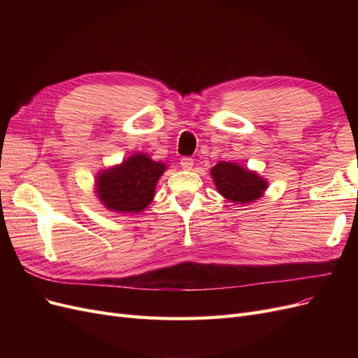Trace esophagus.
<instances>
[{
    "instance_id": "1",
    "label": "esophagus",
    "mask_w": 358,
    "mask_h": 358,
    "mask_svg": "<svg viewBox=\"0 0 358 358\" xmlns=\"http://www.w3.org/2000/svg\"><path fill=\"white\" fill-rule=\"evenodd\" d=\"M192 166H194V159L191 157H183L180 159V167L183 170H189V169H192Z\"/></svg>"
}]
</instances>
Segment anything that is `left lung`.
Instances as JSON below:
<instances>
[{"label": "left lung", "mask_w": 358, "mask_h": 358, "mask_svg": "<svg viewBox=\"0 0 358 358\" xmlns=\"http://www.w3.org/2000/svg\"><path fill=\"white\" fill-rule=\"evenodd\" d=\"M212 178L216 189L225 199L234 203H252L263 196L267 188V182L259 178L257 173L249 171L236 162H220L212 169Z\"/></svg>", "instance_id": "left-lung-1"}]
</instances>
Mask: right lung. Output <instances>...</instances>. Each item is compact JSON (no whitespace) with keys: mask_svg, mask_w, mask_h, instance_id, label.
<instances>
[{"mask_svg":"<svg viewBox=\"0 0 358 358\" xmlns=\"http://www.w3.org/2000/svg\"><path fill=\"white\" fill-rule=\"evenodd\" d=\"M164 170L162 162L137 154L101 173L96 179V192L107 209L119 213L142 212L152 201L155 185Z\"/></svg>","mask_w":358,"mask_h":358,"instance_id":"right-lung-1","label":"right lung"}]
</instances>
